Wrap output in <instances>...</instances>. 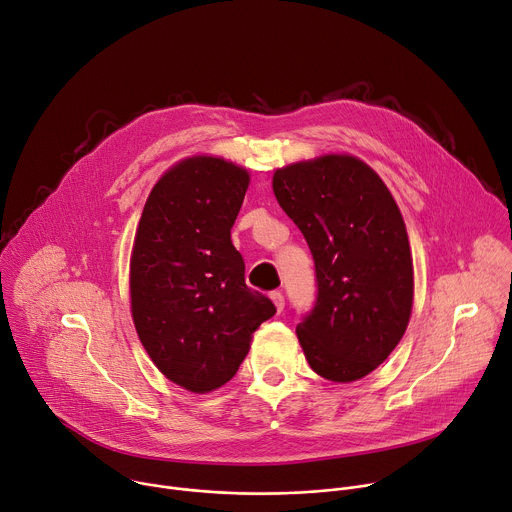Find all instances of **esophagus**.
Here are the masks:
<instances>
[{
  "label": "esophagus",
  "instance_id": "obj_1",
  "mask_svg": "<svg viewBox=\"0 0 512 512\" xmlns=\"http://www.w3.org/2000/svg\"><path fill=\"white\" fill-rule=\"evenodd\" d=\"M271 300H273L277 312H283V308H285V298H283L281 291H271Z\"/></svg>",
  "mask_w": 512,
  "mask_h": 512
}]
</instances>
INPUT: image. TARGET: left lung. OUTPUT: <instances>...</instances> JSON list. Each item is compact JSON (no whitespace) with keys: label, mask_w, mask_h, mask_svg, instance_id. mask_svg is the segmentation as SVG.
Wrapping results in <instances>:
<instances>
[{"label":"left lung","mask_w":512,"mask_h":512,"mask_svg":"<svg viewBox=\"0 0 512 512\" xmlns=\"http://www.w3.org/2000/svg\"><path fill=\"white\" fill-rule=\"evenodd\" d=\"M273 192L314 257L316 302L296 328L310 367L334 383L362 379L409 324L413 263L403 216L383 180L352 156L281 168Z\"/></svg>","instance_id":"1"}]
</instances>
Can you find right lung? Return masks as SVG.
Wrapping results in <instances>:
<instances>
[{
    "label": "right lung",
    "mask_w": 512,
    "mask_h": 512,
    "mask_svg": "<svg viewBox=\"0 0 512 512\" xmlns=\"http://www.w3.org/2000/svg\"><path fill=\"white\" fill-rule=\"evenodd\" d=\"M249 174L221 158L180 162L143 206L131 255V314L156 367L192 393L229 383L275 314L245 283L231 241Z\"/></svg>",
    "instance_id": "1"
}]
</instances>
